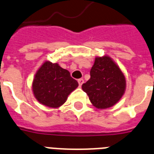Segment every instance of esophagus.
I'll return each mask as SVG.
<instances>
[{
    "label": "esophagus",
    "mask_w": 154,
    "mask_h": 154,
    "mask_svg": "<svg viewBox=\"0 0 154 154\" xmlns=\"http://www.w3.org/2000/svg\"><path fill=\"white\" fill-rule=\"evenodd\" d=\"M84 82H85V81H84V79H82V78H81V79L78 80V84H79L80 87H81V85H83Z\"/></svg>",
    "instance_id": "esophagus-1"
}]
</instances>
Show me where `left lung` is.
Masks as SVG:
<instances>
[{
    "instance_id": "8db88e82",
    "label": "left lung",
    "mask_w": 154,
    "mask_h": 154,
    "mask_svg": "<svg viewBox=\"0 0 154 154\" xmlns=\"http://www.w3.org/2000/svg\"><path fill=\"white\" fill-rule=\"evenodd\" d=\"M91 78L82 85L91 104L97 109L112 107L122 98L126 79L121 68L109 55L97 56L90 71Z\"/></svg>"
}]
</instances>
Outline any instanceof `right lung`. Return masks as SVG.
Instances as JSON below:
<instances>
[{
	"label": "right lung",
	"instance_id": "add662e5",
	"mask_svg": "<svg viewBox=\"0 0 154 154\" xmlns=\"http://www.w3.org/2000/svg\"><path fill=\"white\" fill-rule=\"evenodd\" d=\"M77 87V81L71 77L69 71L50 61L44 62L32 83V91L37 101L55 109L63 105Z\"/></svg>",
	"mask_w": 154,
	"mask_h": 154
}]
</instances>
